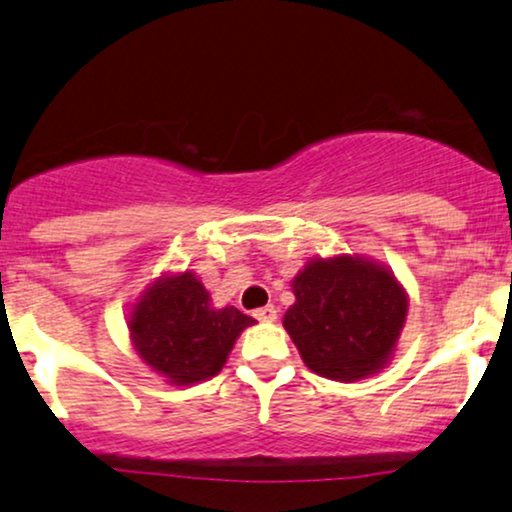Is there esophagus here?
I'll use <instances>...</instances> for the list:
<instances>
[{"instance_id": "1", "label": "esophagus", "mask_w": 512, "mask_h": 512, "mask_svg": "<svg viewBox=\"0 0 512 512\" xmlns=\"http://www.w3.org/2000/svg\"><path fill=\"white\" fill-rule=\"evenodd\" d=\"M254 317H256L258 322H275L277 320L275 305H265V308L254 310Z\"/></svg>"}]
</instances>
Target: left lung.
Listing matches in <instances>:
<instances>
[{
  "mask_svg": "<svg viewBox=\"0 0 512 512\" xmlns=\"http://www.w3.org/2000/svg\"><path fill=\"white\" fill-rule=\"evenodd\" d=\"M296 303L284 329L305 367L353 383L393 360L409 298L393 270L364 256L313 258L291 280Z\"/></svg>",
  "mask_w": 512,
  "mask_h": 512,
  "instance_id": "1",
  "label": "left lung"
}]
</instances>
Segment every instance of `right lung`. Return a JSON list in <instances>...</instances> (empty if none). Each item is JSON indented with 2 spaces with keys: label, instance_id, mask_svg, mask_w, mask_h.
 Masks as SVG:
<instances>
[{
  "label": "right lung",
  "instance_id": "right-lung-1",
  "mask_svg": "<svg viewBox=\"0 0 512 512\" xmlns=\"http://www.w3.org/2000/svg\"><path fill=\"white\" fill-rule=\"evenodd\" d=\"M129 336L136 353L171 386L216 376L254 317L235 305L214 308L195 272H164L131 305Z\"/></svg>",
  "mask_w": 512,
  "mask_h": 512
}]
</instances>
